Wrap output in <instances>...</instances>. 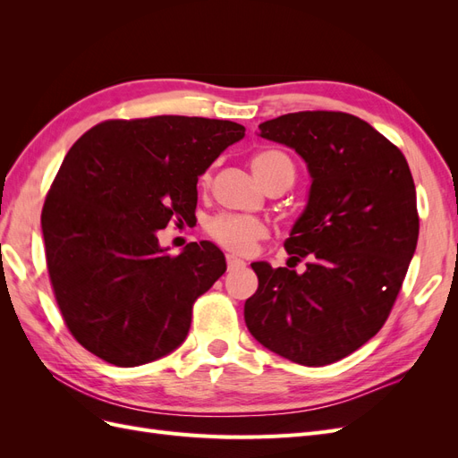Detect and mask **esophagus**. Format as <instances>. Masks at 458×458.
Listing matches in <instances>:
<instances>
[{
    "instance_id": "esophagus-1",
    "label": "esophagus",
    "mask_w": 458,
    "mask_h": 458,
    "mask_svg": "<svg viewBox=\"0 0 458 458\" xmlns=\"http://www.w3.org/2000/svg\"><path fill=\"white\" fill-rule=\"evenodd\" d=\"M246 263L241 259V258H237V256H233V254H229L227 256V267L233 271V269H241V267H244Z\"/></svg>"
}]
</instances>
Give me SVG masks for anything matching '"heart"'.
I'll use <instances>...</instances> for the list:
<instances>
[{
	"mask_svg": "<svg viewBox=\"0 0 458 458\" xmlns=\"http://www.w3.org/2000/svg\"><path fill=\"white\" fill-rule=\"evenodd\" d=\"M252 172L259 179V183L269 189L271 185H293L296 179V165L284 150L281 148H263L258 150L250 160ZM200 183H210V172L200 177ZM204 231L216 244L234 254H248L258 241L266 239L267 229L259 219L219 214L206 221Z\"/></svg>",
	"mask_w": 458,
	"mask_h": 458,
	"instance_id": "b5f03b06",
	"label": "heart"
}]
</instances>
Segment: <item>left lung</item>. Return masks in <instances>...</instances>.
<instances>
[{"label": "left lung", "mask_w": 458, "mask_h": 458, "mask_svg": "<svg viewBox=\"0 0 458 458\" xmlns=\"http://www.w3.org/2000/svg\"><path fill=\"white\" fill-rule=\"evenodd\" d=\"M259 135L293 147L313 177L306 210L284 241L288 267L306 261V271L252 263L259 284L244 321L290 361L330 365L390 317L419 241L412 175L403 152L348 113L283 114L259 123Z\"/></svg>", "instance_id": "8db88e82"}]
</instances>
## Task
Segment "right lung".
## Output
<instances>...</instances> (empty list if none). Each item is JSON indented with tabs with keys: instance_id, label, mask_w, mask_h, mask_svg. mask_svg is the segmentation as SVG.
<instances>
[{
	"instance_id": "right-lung-1",
	"label": "right lung",
	"mask_w": 458,
	"mask_h": 458,
	"mask_svg": "<svg viewBox=\"0 0 458 458\" xmlns=\"http://www.w3.org/2000/svg\"><path fill=\"white\" fill-rule=\"evenodd\" d=\"M242 137L237 122L164 114L105 120L68 150L41 231L55 300L88 352L137 367L187 338L225 258L208 241L172 256L157 233L195 219L199 175Z\"/></svg>"
}]
</instances>
